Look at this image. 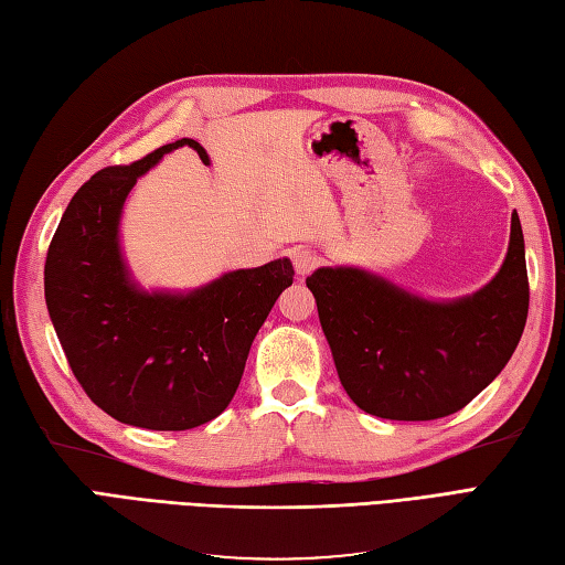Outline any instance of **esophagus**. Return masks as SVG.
Returning a JSON list of instances; mask_svg holds the SVG:
<instances>
[{
    "label": "esophagus",
    "instance_id": "obj_1",
    "mask_svg": "<svg viewBox=\"0 0 565 565\" xmlns=\"http://www.w3.org/2000/svg\"><path fill=\"white\" fill-rule=\"evenodd\" d=\"M291 259H294V267L300 277H306V274H310L315 267L320 265V257L312 250H308V247H296V250L291 253Z\"/></svg>",
    "mask_w": 565,
    "mask_h": 565
}]
</instances>
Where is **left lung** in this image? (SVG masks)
Segmentation results:
<instances>
[{"mask_svg":"<svg viewBox=\"0 0 565 565\" xmlns=\"http://www.w3.org/2000/svg\"><path fill=\"white\" fill-rule=\"evenodd\" d=\"M306 284L347 395L392 422L460 412L505 369L530 308L518 212L501 269L469 296L424 298L361 267H320Z\"/></svg>","mask_w":565,"mask_h":565,"instance_id":"1","label":"left lung"}]
</instances>
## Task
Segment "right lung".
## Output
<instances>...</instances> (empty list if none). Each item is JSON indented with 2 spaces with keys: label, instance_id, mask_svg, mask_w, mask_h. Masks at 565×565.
Returning <instances> with one entry per match:
<instances>
[{
  "label": "right lung",
  "instance_id": "add662e5",
  "mask_svg": "<svg viewBox=\"0 0 565 565\" xmlns=\"http://www.w3.org/2000/svg\"><path fill=\"white\" fill-rule=\"evenodd\" d=\"M178 139L132 166L103 168L72 196L45 259V303L90 402L129 426L188 430L216 418L241 385L247 353L284 288L288 257L235 269L190 291L143 288L129 271L120 223L137 180Z\"/></svg>",
  "mask_w": 565,
  "mask_h": 565
}]
</instances>
